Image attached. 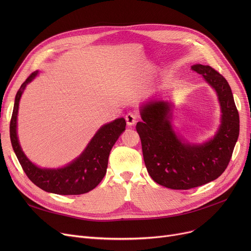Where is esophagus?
Returning a JSON list of instances; mask_svg holds the SVG:
<instances>
[{"instance_id": "1", "label": "esophagus", "mask_w": 251, "mask_h": 251, "mask_svg": "<svg viewBox=\"0 0 251 251\" xmlns=\"http://www.w3.org/2000/svg\"><path fill=\"white\" fill-rule=\"evenodd\" d=\"M137 119H138V116L134 113H128L125 116V120L128 126H133L137 122Z\"/></svg>"}]
</instances>
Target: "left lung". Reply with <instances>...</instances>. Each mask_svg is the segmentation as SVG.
Returning a JSON list of instances; mask_svg holds the SVG:
<instances>
[{"label": "left lung", "mask_w": 251, "mask_h": 251, "mask_svg": "<svg viewBox=\"0 0 251 251\" xmlns=\"http://www.w3.org/2000/svg\"><path fill=\"white\" fill-rule=\"evenodd\" d=\"M220 101L222 119L216 135L202 144L182 141L173 130L171 104L151 100L140 109L136 125L143 160L154 182L170 189L187 190L219 178L229 165L239 136V114L228 81L210 66L193 65Z\"/></svg>", "instance_id": "8db88e82"}]
</instances>
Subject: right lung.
Returning a JSON list of instances; mask_svg holds the SVG:
<instances>
[{
    "mask_svg": "<svg viewBox=\"0 0 251 251\" xmlns=\"http://www.w3.org/2000/svg\"><path fill=\"white\" fill-rule=\"evenodd\" d=\"M31 73L17 91L10 122V138L13 150L29 180L41 189L60 195H78L96 188L107 172L110 151L125 130L124 118L101 126L84 151L72 163L60 169H42L32 164L21 150L17 137L19 100L25 86L37 75Z\"/></svg>",
    "mask_w": 251,
    "mask_h": 251,
    "instance_id": "1",
    "label": "right lung"
}]
</instances>
